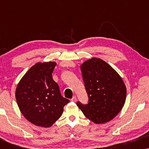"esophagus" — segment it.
Returning a JSON list of instances; mask_svg holds the SVG:
<instances>
[{
    "label": "esophagus",
    "mask_w": 149,
    "mask_h": 149,
    "mask_svg": "<svg viewBox=\"0 0 149 149\" xmlns=\"http://www.w3.org/2000/svg\"><path fill=\"white\" fill-rule=\"evenodd\" d=\"M71 101H72V102H76L77 101V97L76 96L73 97L71 99Z\"/></svg>",
    "instance_id": "34e87169"
}]
</instances>
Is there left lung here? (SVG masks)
I'll list each match as a JSON object with an SVG mask.
<instances>
[{
  "instance_id": "1",
  "label": "left lung",
  "mask_w": 149,
  "mask_h": 149,
  "mask_svg": "<svg viewBox=\"0 0 149 149\" xmlns=\"http://www.w3.org/2000/svg\"><path fill=\"white\" fill-rule=\"evenodd\" d=\"M88 95L86 104L77 102L84 115L95 123L111 121L121 111L126 99V87L119 74L99 58L85 61L81 66Z\"/></svg>"
}]
</instances>
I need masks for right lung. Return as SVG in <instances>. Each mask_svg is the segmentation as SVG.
I'll use <instances>...</instances> for the list:
<instances>
[{
  "instance_id": "add662e5",
  "label": "right lung",
  "mask_w": 149,
  "mask_h": 149,
  "mask_svg": "<svg viewBox=\"0 0 149 149\" xmlns=\"http://www.w3.org/2000/svg\"><path fill=\"white\" fill-rule=\"evenodd\" d=\"M56 62H38L18 83L15 97L24 117L34 125L51 127L62 115L69 100L62 97L52 78Z\"/></svg>"
}]
</instances>
